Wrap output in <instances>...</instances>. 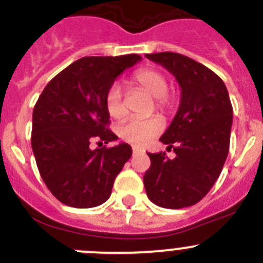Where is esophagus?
Instances as JSON below:
<instances>
[{
    "label": "esophagus",
    "mask_w": 263,
    "mask_h": 263,
    "mask_svg": "<svg viewBox=\"0 0 263 263\" xmlns=\"http://www.w3.org/2000/svg\"><path fill=\"white\" fill-rule=\"evenodd\" d=\"M139 153H142V150L137 146H133V154H139Z\"/></svg>",
    "instance_id": "34e87169"
}]
</instances>
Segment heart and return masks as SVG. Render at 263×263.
Instances as JSON below:
<instances>
[{
    "label": "heart",
    "instance_id": "heart-1",
    "mask_svg": "<svg viewBox=\"0 0 263 263\" xmlns=\"http://www.w3.org/2000/svg\"><path fill=\"white\" fill-rule=\"evenodd\" d=\"M133 83L145 90L148 96L157 99V108L163 110L167 106L166 95L168 92V81L163 73L155 69H141L133 76ZM105 109L108 115L115 120H121L126 115L122 100V90L120 84L115 83L109 87L105 95ZM163 122L158 117L147 120H129L120 125L117 133L122 141L132 145H145L153 137L160 133Z\"/></svg>",
    "mask_w": 263,
    "mask_h": 263
}]
</instances>
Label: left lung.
I'll use <instances>...</instances> for the list:
<instances>
[{
  "label": "left lung",
  "instance_id": "1",
  "mask_svg": "<svg viewBox=\"0 0 263 263\" xmlns=\"http://www.w3.org/2000/svg\"><path fill=\"white\" fill-rule=\"evenodd\" d=\"M175 76L180 104L159 141L173 148L150 157L143 176L147 197L170 210L191 206L205 196L221 174L229 152L233 108L224 81L191 58L176 52L146 53Z\"/></svg>",
  "mask_w": 263,
  "mask_h": 263
}]
</instances>
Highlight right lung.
Returning <instances> with one entry per match:
<instances>
[{"instance_id":"add662e5","label":"right lung","mask_w":263,"mask_h":263,"mask_svg":"<svg viewBox=\"0 0 263 263\" xmlns=\"http://www.w3.org/2000/svg\"><path fill=\"white\" fill-rule=\"evenodd\" d=\"M142 58L85 57L69 64L46 85L32 110L31 147L39 174L51 194L68 206L105 203L132 147L92 148L117 141L108 129L105 95L116 79Z\"/></svg>"}]
</instances>
